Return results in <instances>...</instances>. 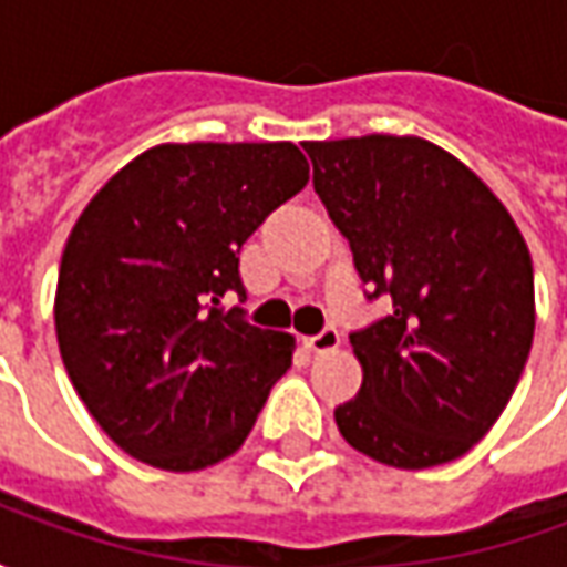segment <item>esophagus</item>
Returning a JSON list of instances; mask_svg holds the SVG:
<instances>
[{"instance_id":"34e87169","label":"esophagus","mask_w":567,"mask_h":567,"mask_svg":"<svg viewBox=\"0 0 567 567\" xmlns=\"http://www.w3.org/2000/svg\"><path fill=\"white\" fill-rule=\"evenodd\" d=\"M309 352H333L337 346H340V331L337 328H324V331H319L316 337H309L307 340Z\"/></svg>"}]
</instances>
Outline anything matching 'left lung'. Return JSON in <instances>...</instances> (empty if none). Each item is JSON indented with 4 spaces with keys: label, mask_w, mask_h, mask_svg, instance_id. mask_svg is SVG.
<instances>
[{
    "label": "left lung",
    "mask_w": 567,
    "mask_h": 567,
    "mask_svg": "<svg viewBox=\"0 0 567 567\" xmlns=\"http://www.w3.org/2000/svg\"><path fill=\"white\" fill-rule=\"evenodd\" d=\"M312 185L349 239L368 300L392 312L349 333L364 382L333 410L349 446L422 471L486 437L535 337V270L501 199L416 136L303 142Z\"/></svg>",
    "instance_id": "8db88e82"
}]
</instances>
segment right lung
Wrapping results in <instances>:
<instances>
[{
  "instance_id": "right-lung-1",
  "label": "right lung",
  "mask_w": 567,
  "mask_h": 567,
  "mask_svg": "<svg viewBox=\"0 0 567 567\" xmlns=\"http://www.w3.org/2000/svg\"><path fill=\"white\" fill-rule=\"evenodd\" d=\"M307 182L291 142L157 145L81 212L60 260L56 343L127 455L187 474L243 446L295 337L218 303L246 295L239 248Z\"/></svg>"
}]
</instances>
